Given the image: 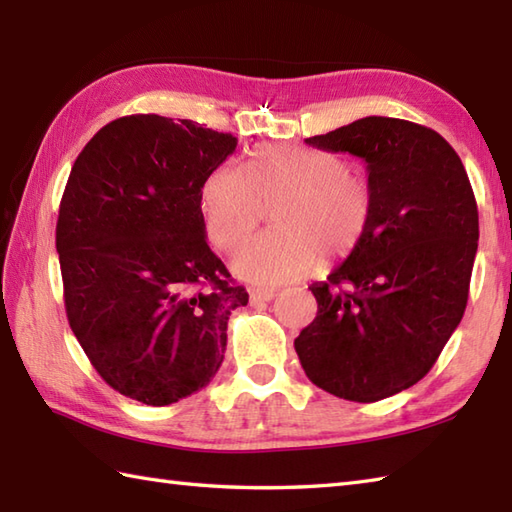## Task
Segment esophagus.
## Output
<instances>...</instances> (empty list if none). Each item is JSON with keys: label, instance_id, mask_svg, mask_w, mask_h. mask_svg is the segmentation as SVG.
Returning <instances> with one entry per match:
<instances>
[{"label": "esophagus", "instance_id": "esophagus-1", "mask_svg": "<svg viewBox=\"0 0 512 512\" xmlns=\"http://www.w3.org/2000/svg\"><path fill=\"white\" fill-rule=\"evenodd\" d=\"M275 297H277V292L273 288H253V290H250V301H253V303L273 301Z\"/></svg>", "mask_w": 512, "mask_h": 512}]
</instances>
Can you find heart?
Wrapping results in <instances>:
<instances>
[{
    "instance_id": "1",
    "label": "heart",
    "mask_w": 512,
    "mask_h": 512,
    "mask_svg": "<svg viewBox=\"0 0 512 512\" xmlns=\"http://www.w3.org/2000/svg\"><path fill=\"white\" fill-rule=\"evenodd\" d=\"M273 202V231L248 239L233 257L239 277L266 286L352 255L374 215L369 180L323 149L257 147L242 167H215L200 187L206 233L222 250L244 242L262 220V204Z\"/></svg>"
}]
</instances>
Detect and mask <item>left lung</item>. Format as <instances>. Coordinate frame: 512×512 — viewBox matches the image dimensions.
<instances>
[{"mask_svg":"<svg viewBox=\"0 0 512 512\" xmlns=\"http://www.w3.org/2000/svg\"><path fill=\"white\" fill-rule=\"evenodd\" d=\"M367 165L374 215L295 339L301 367L330 394L376 402L416 385L462 321L477 253V204L455 149L433 129L367 116L306 138Z\"/></svg>","mask_w":512,"mask_h":512,"instance_id":"left-lung-1","label":"left lung"}]
</instances>
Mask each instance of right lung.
<instances>
[{
    "label": "right lung",
    "instance_id": "obj_1",
    "mask_svg": "<svg viewBox=\"0 0 512 512\" xmlns=\"http://www.w3.org/2000/svg\"><path fill=\"white\" fill-rule=\"evenodd\" d=\"M237 138L134 114L74 160L57 253L70 328L118 394L165 407L211 383L248 292L206 244L200 187Z\"/></svg>",
    "mask_w": 512,
    "mask_h": 512
}]
</instances>
